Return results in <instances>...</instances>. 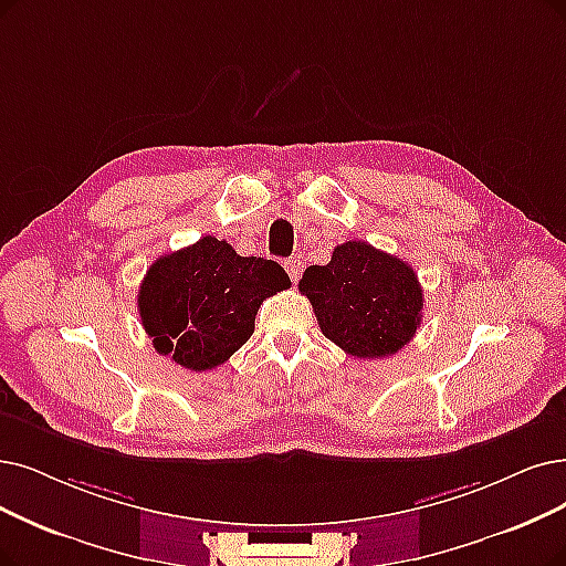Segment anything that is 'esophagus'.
<instances>
[{
    "mask_svg": "<svg viewBox=\"0 0 566 566\" xmlns=\"http://www.w3.org/2000/svg\"><path fill=\"white\" fill-rule=\"evenodd\" d=\"M285 271H287V276H290V281L292 283H297L300 281V271H302V260H297V258H290V260H285Z\"/></svg>",
    "mask_w": 566,
    "mask_h": 566,
    "instance_id": "1",
    "label": "esophagus"
}]
</instances>
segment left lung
<instances>
[{"label": "left lung", "mask_w": 566, "mask_h": 566, "mask_svg": "<svg viewBox=\"0 0 566 566\" xmlns=\"http://www.w3.org/2000/svg\"><path fill=\"white\" fill-rule=\"evenodd\" d=\"M300 292L329 342L359 359L395 355L420 327L424 295L416 271L367 241L336 245L325 266L304 271Z\"/></svg>", "instance_id": "obj_1"}]
</instances>
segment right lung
Returning <instances> with one entry per match:
<instances>
[{"instance_id": "right-lung-1", "label": "right lung", "mask_w": 566, "mask_h": 566, "mask_svg": "<svg viewBox=\"0 0 566 566\" xmlns=\"http://www.w3.org/2000/svg\"><path fill=\"white\" fill-rule=\"evenodd\" d=\"M287 287L279 262L241 258L228 241L201 237L150 264L137 304L157 353L207 371L251 338L260 304Z\"/></svg>"}]
</instances>
